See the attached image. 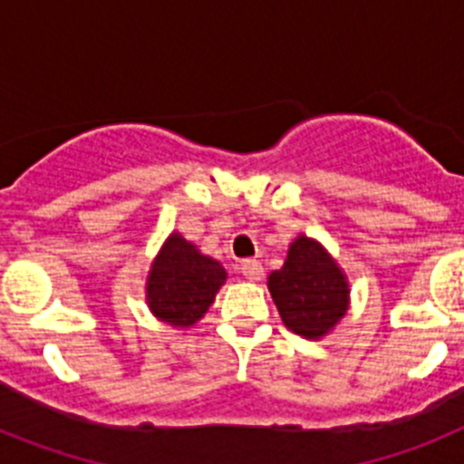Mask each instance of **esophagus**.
I'll list each match as a JSON object with an SVG mask.
<instances>
[{
  "mask_svg": "<svg viewBox=\"0 0 464 464\" xmlns=\"http://www.w3.org/2000/svg\"><path fill=\"white\" fill-rule=\"evenodd\" d=\"M241 274H244L248 281H262L265 269H262V265L257 260H244L241 262Z\"/></svg>",
  "mask_w": 464,
  "mask_h": 464,
  "instance_id": "34e87169",
  "label": "esophagus"
}]
</instances>
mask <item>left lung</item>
<instances>
[{
    "mask_svg": "<svg viewBox=\"0 0 464 464\" xmlns=\"http://www.w3.org/2000/svg\"><path fill=\"white\" fill-rule=\"evenodd\" d=\"M267 288L283 325L311 342L327 337L351 304L343 269L321 241L306 235L290 244L283 267L269 274Z\"/></svg>",
    "mask_w": 464,
    "mask_h": 464,
    "instance_id": "left-lung-1",
    "label": "left lung"
}]
</instances>
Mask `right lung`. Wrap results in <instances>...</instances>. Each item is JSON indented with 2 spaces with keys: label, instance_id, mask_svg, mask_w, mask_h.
I'll use <instances>...</instances> for the list:
<instances>
[{
  "label": "right lung",
  "instance_id": "obj_1",
  "mask_svg": "<svg viewBox=\"0 0 464 464\" xmlns=\"http://www.w3.org/2000/svg\"><path fill=\"white\" fill-rule=\"evenodd\" d=\"M227 281L218 260L204 256L195 244L171 232L150 262L146 276V304L158 321L171 327H192Z\"/></svg>",
  "mask_w": 464,
  "mask_h": 464
}]
</instances>
